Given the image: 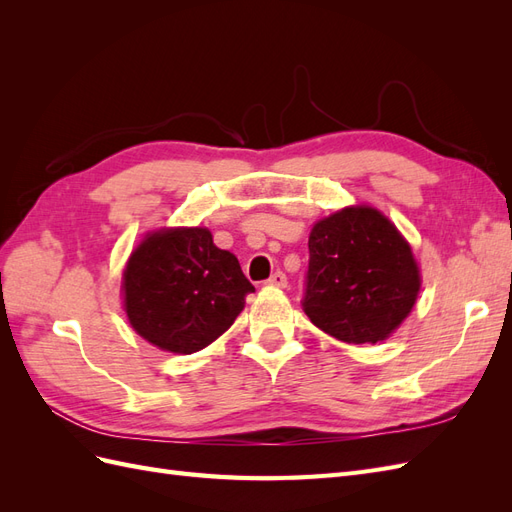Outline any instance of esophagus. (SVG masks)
<instances>
[{
    "instance_id": "34e87169",
    "label": "esophagus",
    "mask_w": 512,
    "mask_h": 512,
    "mask_svg": "<svg viewBox=\"0 0 512 512\" xmlns=\"http://www.w3.org/2000/svg\"><path fill=\"white\" fill-rule=\"evenodd\" d=\"M267 284H269V286H277V288H284V286L288 284V277H286V273L277 271V273H273V275L269 277Z\"/></svg>"
}]
</instances>
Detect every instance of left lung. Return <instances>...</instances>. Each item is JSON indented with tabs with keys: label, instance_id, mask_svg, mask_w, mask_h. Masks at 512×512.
Masks as SVG:
<instances>
[{
	"label": "left lung",
	"instance_id": "obj_1",
	"mask_svg": "<svg viewBox=\"0 0 512 512\" xmlns=\"http://www.w3.org/2000/svg\"><path fill=\"white\" fill-rule=\"evenodd\" d=\"M303 312L346 344H376L412 312L421 273L408 241L378 209L346 207L309 232Z\"/></svg>",
	"mask_w": 512,
	"mask_h": 512
}]
</instances>
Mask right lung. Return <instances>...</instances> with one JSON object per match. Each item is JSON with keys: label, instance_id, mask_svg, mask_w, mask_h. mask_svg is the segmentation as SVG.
<instances>
[{"label": "right lung", "instance_id": "right-lung-1", "mask_svg": "<svg viewBox=\"0 0 512 512\" xmlns=\"http://www.w3.org/2000/svg\"><path fill=\"white\" fill-rule=\"evenodd\" d=\"M121 290L138 335L160 350L192 354L230 329L254 286L207 228H162L132 252Z\"/></svg>", "mask_w": 512, "mask_h": 512}]
</instances>
